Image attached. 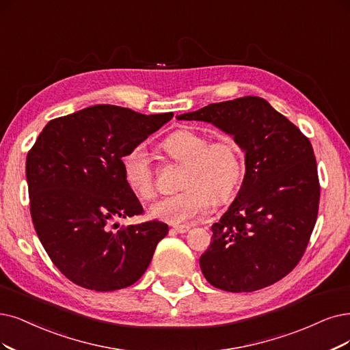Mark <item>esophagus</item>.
Masks as SVG:
<instances>
[{"instance_id":"1","label":"esophagus","mask_w":350,"mask_h":350,"mask_svg":"<svg viewBox=\"0 0 350 350\" xmlns=\"http://www.w3.org/2000/svg\"><path fill=\"white\" fill-rule=\"evenodd\" d=\"M173 229L177 232V234H186V232L190 229V225H174Z\"/></svg>"}]
</instances>
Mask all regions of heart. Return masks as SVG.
<instances>
[{
    "instance_id": "1",
    "label": "heart",
    "mask_w": 350,
    "mask_h": 350,
    "mask_svg": "<svg viewBox=\"0 0 350 350\" xmlns=\"http://www.w3.org/2000/svg\"><path fill=\"white\" fill-rule=\"evenodd\" d=\"M165 157L174 164H185L180 180L182 191L152 204L151 215L168 224H185L200 217L213 202L229 200L243 177V152L234 137L211 141L208 137L180 129L168 135L161 146ZM126 186L141 199L157 195V182L150 155L142 146L129 148L121 157Z\"/></svg>"
}]
</instances>
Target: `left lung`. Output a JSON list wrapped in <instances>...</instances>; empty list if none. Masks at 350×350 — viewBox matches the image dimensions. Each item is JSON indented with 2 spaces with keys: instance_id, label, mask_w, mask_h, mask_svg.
Returning a JSON list of instances; mask_svg holds the SVG:
<instances>
[{
  "instance_id": "obj_1",
  "label": "left lung",
  "mask_w": 350,
  "mask_h": 350,
  "mask_svg": "<svg viewBox=\"0 0 350 350\" xmlns=\"http://www.w3.org/2000/svg\"><path fill=\"white\" fill-rule=\"evenodd\" d=\"M212 122L245 151L243 182L200 256L204 278L230 293H250L295 268L314 229L320 183L310 139L260 96L211 103L176 116Z\"/></svg>"
}]
</instances>
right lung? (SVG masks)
Here are the masks:
<instances>
[{"label":"right lung","instance_id":"right-lung-1","mask_svg":"<svg viewBox=\"0 0 350 350\" xmlns=\"http://www.w3.org/2000/svg\"><path fill=\"white\" fill-rule=\"evenodd\" d=\"M173 118L116 105H94L51 120L27 154L30 213L37 237L60 273L83 288L131 286L148 268L168 226L118 228L113 219L144 209L124 180V152Z\"/></svg>","mask_w":350,"mask_h":350}]
</instances>
